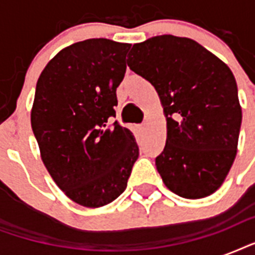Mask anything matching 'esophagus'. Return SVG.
Instances as JSON below:
<instances>
[{
	"instance_id": "34e87169",
	"label": "esophagus",
	"mask_w": 255,
	"mask_h": 255,
	"mask_svg": "<svg viewBox=\"0 0 255 255\" xmlns=\"http://www.w3.org/2000/svg\"><path fill=\"white\" fill-rule=\"evenodd\" d=\"M145 128H147V124H145V123H144V124H140V126H139V129H140V131H144Z\"/></svg>"
}]
</instances>
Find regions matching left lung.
<instances>
[{"mask_svg":"<svg viewBox=\"0 0 255 255\" xmlns=\"http://www.w3.org/2000/svg\"><path fill=\"white\" fill-rule=\"evenodd\" d=\"M129 69L159 94L167 143L156 168L180 197L202 198L222 185L237 155L242 110L232 70L190 38L157 35L135 43Z\"/></svg>","mask_w":255,"mask_h":255,"instance_id":"left-lung-1","label":"left lung"}]
</instances>
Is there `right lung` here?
Here are the masks:
<instances>
[{
	"label": "right lung",
	"mask_w": 255,
	"mask_h": 255,
	"mask_svg": "<svg viewBox=\"0 0 255 255\" xmlns=\"http://www.w3.org/2000/svg\"><path fill=\"white\" fill-rule=\"evenodd\" d=\"M129 47L106 38L77 42L38 78L31 128L42 161L66 196L86 208L119 197L139 157L132 132L107 124L116 115Z\"/></svg>",
	"instance_id": "right-lung-1"
}]
</instances>
